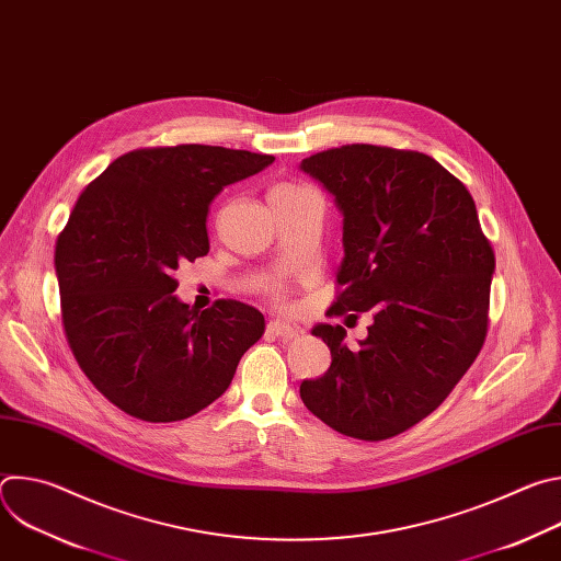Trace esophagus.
Returning a JSON list of instances; mask_svg holds the SVG:
<instances>
[{
    "mask_svg": "<svg viewBox=\"0 0 561 561\" xmlns=\"http://www.w3.org/2000/svg\"><path fill=\"white\" fill-rule=\"evenodd\" d=\"M266 331H268V335H273V337H277V340H295V337L301 335V329L290 327V324H284V322H271V324L266 327Z\"/></svg>",
    "mask_w": 561,
    "mask_h": 561,
    "instance_id": "34e87169",
    "label": "esophagus"
}]
</instances>
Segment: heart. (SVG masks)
Segmentation results:
<instances>
[{"instance_id": "obj_1", "label": "heart", "mask_w": 561, "mask_h": 561, "mask_svg": "<svg viewBox=\"0 0 561 561\" xmlns=\"http://www.w3.org/2000/svg\"><path fill=\"white\" fill-rule=\"evenodd\" d=\"M310 188L306 186H297V184H279L271 191V197H286V195H299V193H306Z\"/></svg>"}]
</instances>
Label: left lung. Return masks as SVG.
<instances>
[{
	"label": "left lung",
	"instance_id": "left-lung-1",
	"mask_svg": "<svg viewBox=\"0 0 561 561\" xmlns=\"http://www.w3.org/2000/svg\"><path fill=\"white\" fill-rule=\"evenodd\" d=\"M299 169L344 215V290L331 308H373L355 351L340 324L312 329L333 362L301 381V402L342 435L394 437L431 415L482 351L495 253L466 186L424 152L348 144Z\"/></svg>",
	"mask_w": 561,
	"mask_h": 561
}]
</instances>
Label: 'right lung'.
I'll return each instance as SVG.
<instances>
[{
	"label": "right lung",
	"instance_id": "add662e5",
	"mask_svg": "<svg viewBox=\"0 0 561 561\" xmlns=\"http://www.w3.org/2000/svg\"><path fill=\"white\" fill-rule=\"evenodd\" d=\"M273 162L204 144L141 148L79 195L55 247L61 322L79 368L124 413L152 424L199 413L264 335L249 304L180 301L173 273L208 253V206L224 186Z\"/></svg>",
	"mask_w": 561,
	"mask_h": 561
}]
</instances>
